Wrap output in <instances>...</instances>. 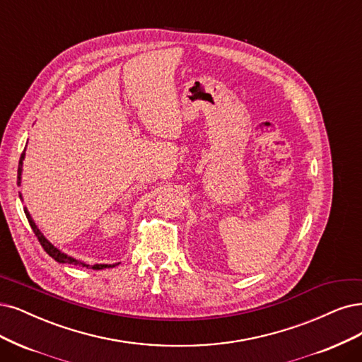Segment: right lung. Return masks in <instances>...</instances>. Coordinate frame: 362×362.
<instances>
[{"label":"right lung","instance_id":"add662e5","mask_svg":"<svg viewBox=\"0 0 362 362\" xmlns=\"http://www.w3.org/2000/svg\"><path fill=\"white\" fill-rule=\"evenodd\" d=\"M23 158H25V151L22 152V155H21V159H19V168H18V185H21V174H22V163H23ZM21 197V195H19ZM25 215H26V219H28V222H30V225H31V228H33V231H34V234H35V237L38 238V242H40V245L43 246V249L46 250V253L49 257H52L53 259L55 261H58V262H62V264H74V265H82V267H86L88 269V264H83V262H80V261H77V259H74V258H71V257H69V255H65V253H62L61 250H58L55 246H53L52 243H49L47 240L45 238V235L38 231V228H37V225L34 223V221L31 219V216H30V213H28V210L25 209ZM117 265V264H116ZM110 267H115V264L113 265H107V264H95V265H92L90 269H93V270H104V269H110Z\"/></svg>","mask_w":362,"mask_h":362}]
</instances>
